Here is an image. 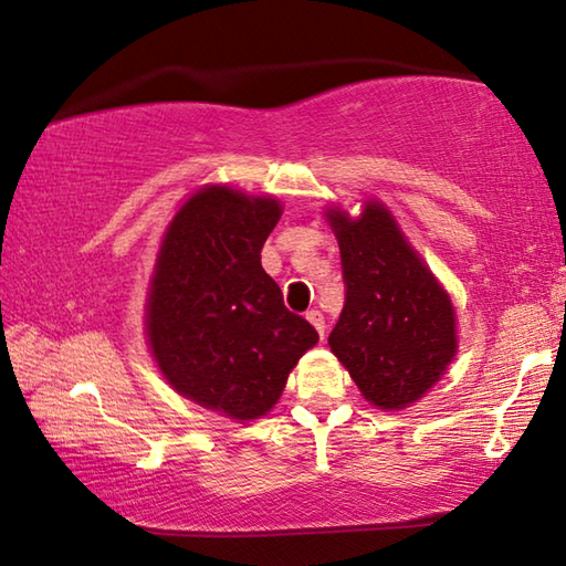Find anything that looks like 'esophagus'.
<instances>
[{"label": "esophagus", "mask_w": 566, "mask_h": 566, "mask_svg": "<svg viewBox=\"0 0 566 566\" xmlns=\"http://www.w3.org/2000/svg\"><path fill=\"white\" fill-rule=\"evenodd\" d=\"M306 318L312 321V326L318 331V336L324 338V334H326V321H324V314H321L318 308H312V312L306 314Z\"/></svg>", "instance_id": "obj_1"}]
</instances>
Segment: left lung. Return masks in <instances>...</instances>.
<instances>
[{
    "mask_svg": "<svg viewBox=\"0 0 566 566\" xmlns=\"http://www.w3.org/2000/svg\"><path fill=\"white\" fill-rule=\"evenodd\" d=\"M328 220L346 284L328 346L365 400L380 409L407 407L457 353L451 298L380 203H365L358 220L343 210H331Z\"/></svg>",
    "mask_w": 566,
    "mask_h": 566,
    "instance_id": "obj_1",
    "label": "left lung"
}]
</instances>
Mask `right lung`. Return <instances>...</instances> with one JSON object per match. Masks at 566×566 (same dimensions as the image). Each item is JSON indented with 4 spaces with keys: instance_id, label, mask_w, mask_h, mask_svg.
I'll return each mask as SVG.
<instances>
[{
    "instance_id": "obj_1",
    "label": "right lung",
    "mask_w": 566,
    "mask_h": 566,
    "mask_svg": "<svg viewBox=\"0 0 566 566\" xmlns=\"http://www.w3.org/2000/svg\"><path fill=\"white\" fill-rule=\"evenodd\" d=\"M280 216L274 198L208 186L171 220L154 270L147 336L159 370L176 392L232 419L268 415L318 340L262 270Z\"/></svg>"
}]
</instances>
